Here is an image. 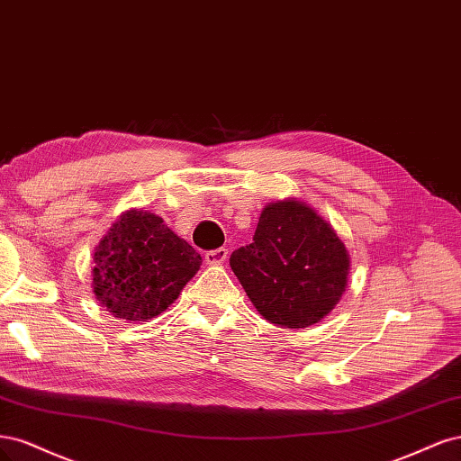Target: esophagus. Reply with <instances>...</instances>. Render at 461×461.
Returning a JSON list of instances; mask_svg holds the SVG:
<instances>
[{"instance_id": "1", "label": "esophagus", "mask_w": 461, "mask_h": 461, "mask_svg": "<svg viewBox=\"0 0 461 461\" xmlns=\"http://www.w3.org/2000/svg\"><path fill=\"white\" fill-rule=\"evenodd\" d=\"M226 258H228V249H224V247L204 252V262L206 264H221Z\"/></svg>"}]
</instances>
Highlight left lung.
I'll use <instances>...</instances> for the list:
<instances>
[{"mask_svg":"<svg viewBox=\"0 0 461 461\" xmlns=\"http://www.w3.org/2000/svg\"><path fill=\"white\" fill-rule=\"evenodd\" d=\"M230 266L266 320L301 330L328 316L343 296L350 258L316 211L279 201L262 211L252 243L233 250Z\"/></svg>","mask_w":461,"mask_h":461,"instance_id":"left-lung-1","label":"left lung"}]
</instances>
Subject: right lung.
Instances as JSON below:
<instances>
[{"label": "right lung", "mask_w": 461, "mask_h": 461, "mask_svg": "<svg viewBox=\"0 0 461 461\" xmlns=\"http://www.w3.org/2000/svg\"><path fill=\"white\" fill-rule=\"evenodd\" d=\"M94 293L113 316L145 321L165 312L201 266V255L160 216L128 211L94 257Z\"/></svg>", "instance_id": "obj_1"}]
</instances>
